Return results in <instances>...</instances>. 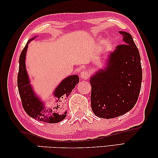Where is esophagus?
<instances>
[{"mask_svg": "<svg viewBox=\"0 0 158 158\" xmlns=\"http://www.w3.org/2000/svg\"><path fill=\"white\" fill-rule=\"evenodd\" d=\"M80 76H81V77H82V78H84V79H87V77H88L89 76V73L88 71H82L81 72V75H80Z\"/></svg>", "mask_w": 158, "mask_h": 158, "instance_id": "1", "label": "esophagus"}]
</instances>
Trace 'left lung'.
I'll list each match as a JSON object with an SVG mask.
<instances>
[{"label": "left lung", "instance_id": "obj_1", "mask_svg": "<svg viewBox=\"0 0 158 158\" xmlns=\"http://www.w3.org/2000/svg\"><path fill=\"white\" fill-rule=\"evenodd\" d=\"M124 43L110 54L108 66L90 78L91 106L98 117L123 115L137 102L142 81L140 54L132 36L120 31Z\"/></svg>", "mask_w": 158, "mask_h": 158}]
</instances>
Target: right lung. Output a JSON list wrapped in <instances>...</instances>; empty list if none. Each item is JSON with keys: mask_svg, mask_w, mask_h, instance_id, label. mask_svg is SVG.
Instances as JSON below:
<instances>
[{"mask_svg": "<svg viewBox=\"0 0 158 158\" xmlns=\"http://www.w3.org/2000/svg\"><path fill=\"white\" fill-rule=\"evenodd\" d=\"M34 39L35 38H33L28 41L19 56L17 85L22 104L25 112L36 120L48 123H56L64 120L66 117V112L61 114V109L66 103L67 97L71 94L75 86L78 83L79 77L76 75H73L64 79L54 92L56 98V105L52 108L45 107L33 92L25 67V57L28 44Z\"/></svg>", "mask_w": 158, "mask_h": 158, "instance_id": "1", "label": "right lung"}]
</instances>
